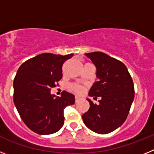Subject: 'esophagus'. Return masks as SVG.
<instances>
[{
    "instance_id": "obj_1",
    "label": "esophagus",
    "mask_w": 154,
    "mask_h": 154,
    "mask_svg": "<svg viewBox=\"0 0 154 154\" xmlns=\"http://www.w3.org/2000/svg\"><path fill=\"white\" fill-rule=\"evenodd\" d=\"M81 99V98L79 97V96H75V103H77V102H79Z\"/></svg>"
}]
</instances>
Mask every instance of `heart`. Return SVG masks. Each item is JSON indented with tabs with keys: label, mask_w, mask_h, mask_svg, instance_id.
<instances>
[{
	"label": "heart",
	"mask_w": 154,
	"mask_h": 154,
	"mask_svg": "<svg viewBox=\"0 0 154 154\" xmlns=\"http://www.w3.org/2000/svg\"><path fill=\"white\" fill-rule=\"evenodd\" d=\"M70 89L71 91L75 92V93L81 94L84 92L85 90V88L84 86H82V85H79V84H72V85H70Z\"/></svg>",
	"instance_id": "obj_1"
}]
</instances>
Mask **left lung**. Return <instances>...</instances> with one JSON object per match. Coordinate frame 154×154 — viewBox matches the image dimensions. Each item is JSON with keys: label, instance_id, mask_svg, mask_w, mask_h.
Returning a JSON list of instances; mask_svg holds the SVG:
<instances>
[{"label": "left lung", "instance_id": "obj_1", "mask_svg": "<svg viewBox=\"0 0 154 154\" xmlns=\"http://www.w3.org/2000/svg\"><path fill=\"white\" fill-rule=\"evenodd\" d=\"M96 68V82L89 92L99 104L89 99L90 107L82 115L89 130L99 134L114 131L125 122L134 99V85L126 65L103 52L86 53Z\"/></svg>", "mask_w": 154, "mask_h": 154}]
</instances>
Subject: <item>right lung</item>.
<instances>
[{"mask_svg":"<svg viewBox=\"0 0 154 154\" xmlns=\"http://www.w3.org/2000/svg\"><path fill=\"white\" fill-rule=\"evenodd\" d=\"M73 56L43 53L19 67L14 79V103L25 125L40 135L52 134L64 125V109L75 103V96L51 94L62 78V65Z\"/></svg>","mask_w":154,"mask_h":154,"instance_id":"1","label":"right lung"}]
</instances>
